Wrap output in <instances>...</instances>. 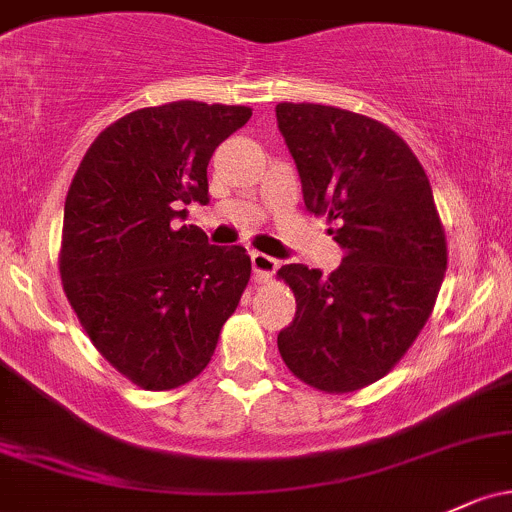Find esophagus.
<instances>
[{"label":"esophagus","instance_id":"34e87169","mask_svg":"<svg viewBox=\"0 0 512 512\" xmlns=\"http://www.w3.org/2000/svg\"><path fill=\"white\" fill-rule=\"evenodd\" d=\"M251 266H254V276L258 280H268L273 273H276L278 261L273 256L258 254V251H254V254H251Z\"/></svg>","mask_w":512,"mask_h":512}]
</instances>
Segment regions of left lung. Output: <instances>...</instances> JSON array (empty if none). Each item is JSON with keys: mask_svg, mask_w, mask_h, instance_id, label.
<instances>
[{"mask_svg": "<svg viewBox=\"0 0 512 512\" xmlns=\"http://www.w3.org/2000/svg\"><path fill=\"white\" fill-rule=\"evenodd\" d=\"M302 200L327 214L344 251L332 276L288 263L295 317L278 332L285 366L310 386L349 393L378 381L410 349L447 271L430 180L388 126L327 104H276Z\"/></svg>", "mask_w": 512, "mask_h": 512, "instance_id": "8db88e82", "label": "left lung"}]
</instances>
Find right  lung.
Returning <instances> with one entry per match:
<instances>
[{
    "label": "right lung",
    "mask_w": 512,
    "mask_h": 512,
    "mask_svg": "<svg viewBox=\"0 0 512 512\" xmlns=\"http://www.w3.org/2000/svg\"><path fill=\"white\" fill-rule=\"evenodd\" d=\"M249 107L180 100L114 122L87 148L63 214L60 278L87 337L146 390L188 383L251 276L244 246H212L180 224L207 205L214 148Z\"/></svg>",
    "instance_id": "right-lung-1"
}]
</instances>
